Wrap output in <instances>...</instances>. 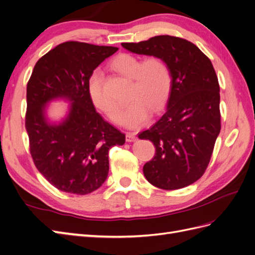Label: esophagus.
Wrapping results in <instances>:
<instances>
[{"label":"esophagus","instance_id":"1","mask_svg":"<svg viewBox=\"0 0 255 255\" xmlns=\"http://www.w3.org/2000/svg\"><path fill=\"white\" fill-rule=\"evenodd\" d=\"M126 139H127L128 142H133V141H135V140L137 139V137H136L135 134H133V133H127Z\"/></svg>","mask_w":255,"mask_h":255}]
</instances>
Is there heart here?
<instances>
[{"label": "heart", "mask_w": 255, "mask_h": 255, "mask_svg": "<svg viewBox=\"0 0 255 255\" xmlns=\"http://www.w3.org/2000/svg\"><path fill=\"white\" fill-rule=\"evenodd\" d=\"M112 67L122 75L133 79L130 98L132 102L123 109L121 125L130 128L143 126L150 119L151 110L157 111L164 104L171 87V75L163 59L151 56L140 61L130 54H121L116 57ZM88 92L92 103L113 121L119 118V104L106 94L103 87V76L96 70L88 80Z\"/></svg>", "instance_id": "1"}]
</instances>
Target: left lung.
I'll list each match as a JSON object with an SVG mask.
<instances>
[{
    "mask_svg": "<svg viewBox=\"0 0 255 255\" xmlns=\"http://www.w3.org/2000/svg\"><path fill=\"white\" fill-rule=\"evenodd\" d=\"M128 51L163 59L171 75L167 109L160 119L138 134L155 145V156L143 174L155 187L173 190L201 177L220 133V88L205 54L186 39L155 36L121 43Z\"/></svg>",
    "mask_w": 255,
    "mask_h": 255,
    "instance_id": "8db88e82",
    "label": "left lung"
}]
</instances>
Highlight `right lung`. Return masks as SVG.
Wrapping results in <instances>:
<instances>
[{"instance_id":"obj_1","label":"right lung","mask_w":255,"mask_h":255,"mask_svg":"<svg viewBox=\"0 0 255 255\" xmlns=\"http://www.w3.org/2000/svg\"><path fill=\"white\" fill-rule=\"evenodd\" d=\"M118 48L68 41L37 61L26 87L25 128L29 151L39 172L57 189L87 195L109 174V152L126 142V135L106 122L89 97L95 69ZM70 102L66 117L52 123L46 105Z\"/></svg>"}]
</instances>
